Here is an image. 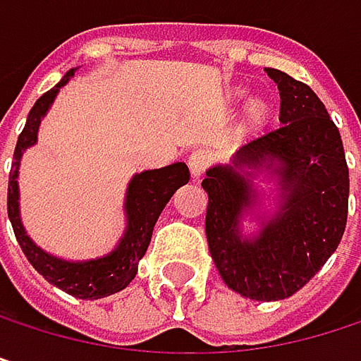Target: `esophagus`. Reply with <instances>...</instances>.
<instances>
[{"label": "esophagus", "mask_w": 361, "mask_h": 361, "mask_svg": "<svg viewBox=\"0 0 361 361\" xmlns=\"http://www.w3.org/2000/svg\"><path fill=\"white\" fill-rule=\"evenodd\" d=\"M188 167H190V173H192V180H200L204 169L209 167V154L204 150H196L190 154L188 159Z\"/></svg>", "instance_id": "34e87169"}]
</instances>
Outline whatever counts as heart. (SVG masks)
I'll return each instance as SVG.
<instances>
[{
    "label": "heart",
    "mask_w": 361,
    "mask_h": 361,
    "mask_svg": "<svg viewBox=\"0 0 361 361\" xmlns=\"http://www.w3.org/2000/svg\"><path fill=\"white\" fill-rule=\"evenodd\" d=\"M247 90L245 87H234L230 90V98H240L245 96ZM274 114V102L267 96H252L251 100L247 102V125L251 127H263Z\"/></svg>",
    "instance_id": "heart-1"
}]
</instances>
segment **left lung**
Here are the masks:
<instances>
[{
  "instance_id": "left-lung-1",
  "label": "left lung",
  "mask_w": 361,
  "mask_h": 361,
  "mask_svg": "<svg viewBox=\"0 0 361 361\" xmlns=\"http://www.w3.org/2000/svg\"><path fill=\"white\" fill-rule=\"evenodd\" d=\"M265 71L280 90L282 127L238 148L230 163L207 169L204 230L232 290L282 301L336 251L347 224L349 169L341 133L314 90L278 68ZM269 200L276 207L271 214L264 209ZM247 219L255 224L252 233L244 232Z\"/></svg>"
}]
</instances>
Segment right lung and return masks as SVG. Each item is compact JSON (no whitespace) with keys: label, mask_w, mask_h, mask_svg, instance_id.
<instances>
[{"label":"right lung","mask_w":361,"mask_h":361,"mask_svg":"<svg viewBox=\"0 0 361 361\" xmlns=\"http://www.w3.org/2000/svg\"><path fill=\"white\" fill-rule=\"evenodd\" d=\"M77 68H71L49 92H45L27 116V125L18 135L14 163L10 171L8 183V217L12 221L16 240L23 252L31 261L37 271L60 290L77 297V299H102L110 297L135 278L137 263L148 251L154 224L163 213L165 204L171 200L176 190L190 180V171L185 163H173L161 169H150L135 173L125 192V232L118 245L106 255L96 259H62L51 252L43 251L35 240L27 234L23 219H20V188H18V173L23 154L37 144V133L41 127L43 116L49 112L60 90L75 77Z\"/></svg>","instance_id":"1"}]
</instances>
